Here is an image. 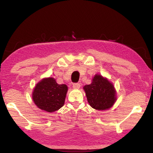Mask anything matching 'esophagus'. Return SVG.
Masks as SVG:
<instances>
[{
	"label": "esophagus",
	"instance_id": "1",
	"mask_svg": "<svg viewBox=\"0 0 153 153\" xmlns=\"http://www.w3.org/2000/svg\"><path fill=\"white\" fill-rule=\"evenodd\" d=\"M80 88V84L79 83H76V84H73V88L77 89V88Z\"/></svg>",
	"mask_w": 153,
	"mask_h": 153
}]
</instances>
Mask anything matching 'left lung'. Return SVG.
<instances>
[{
  "label": "left lung",
  "mask_w": 153,
  "mask_h": 153,
  "mask_svg": "<svg viewBox=\"0 0 153 153\" xmlns=\"http://www.w3.org/2000/svg\"><path fill=\"white\" fill-rule=\"evenodd\" d=\"M83 88L89 105L96 110L108 109L117 100V92L113 83L100 74H96L91 84Z\"/></svg>",
  "instance_id": "8db88e82"
}]
</instances>
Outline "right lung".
I'll return each mask as SVG.
<instances>
[{
    "label": "right lung",
    "mask_w": 153,
    "mask_h": 153,
    "mask_svg": "<svg viewBox=\"0 0 153 153\" xmlns=\"http://www.w3.org/2000/svg\"><path fill=\"white\" fill-rule=\"evenodd\" d=\"M67 90V85L58 84L53 77H45L36 84L32 97L38 108L53 113L64 105Z\"/></svg>",
    "instance_id": "1"
}]
</instances>
